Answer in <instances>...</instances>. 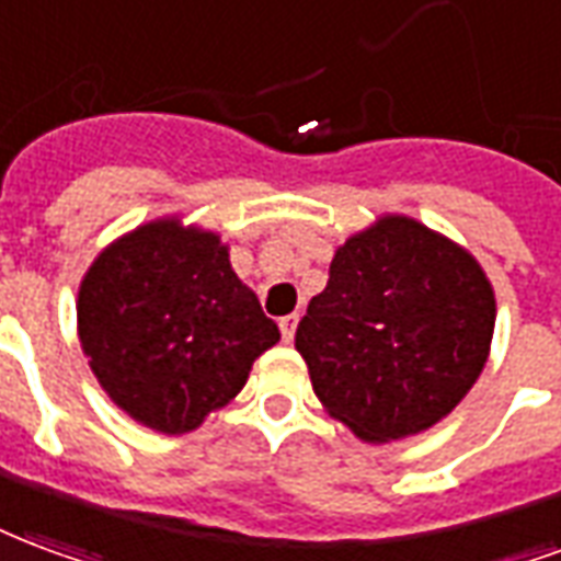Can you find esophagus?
Wrapping results in <instances>:
<instances>
[{"instance_id":"esophagus-1","label":"esophagus","mask_w":561,"mask_h":561,"mask_svg":"<svg viewBox=\"0 0 561 561\" xmlns=\"http://www.w3.org/2000/svg\"><path fill=\"white\" fill-rule=\"evenodd\" d=\"M280 334H284V341L289 343L293 337H296V325H298V313H286V317H280Z\"/></svg>"}]
</instances>
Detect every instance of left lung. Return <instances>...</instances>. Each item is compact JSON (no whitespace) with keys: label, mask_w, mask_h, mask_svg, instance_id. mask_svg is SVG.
Wrapping results in <instances>:
<instances>
[{"label":"left lung","mask_w":561,"mask_h":561,"mask_svg":"<svg viewBox=\"0 0 561 561\" xmlns=\"http://www.w3.org/2000/svg\"><path fill=\"white\" fill-rule=\"evenodd\" d=\"M496 298L460 244L386 215L337 248L329 284L298 322L320 403L365 443L443 421L488 362Z\"/></svg>","instance_id":"8db88e82"}]
</instances>
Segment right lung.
Segmentation results:
<instances>
[{
  "label": "right lung",
  "mask_w": 561,
  "mask_h": 561,
  "mask_svg": "<svg viewBox=\"0 0 561 561\" xmlns=\"http://www.w3.org/2000/svg\"><path fill=\"white\" fill-rule=\"evenodd\" d=\"M77 329L110 400L170 436L227 407L280 341L220 236L179 218L142 224L98 253L80 284Z\"/></svg>",
  "instance_id": "1"
}]
</instances>
